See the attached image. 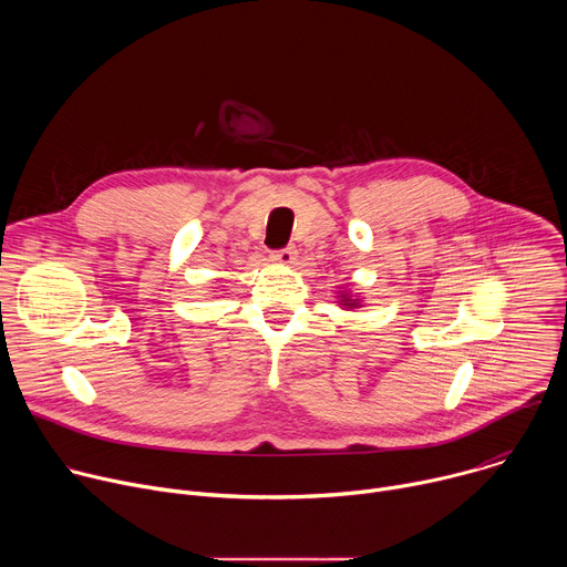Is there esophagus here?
I'll use <instances>...</instances> for the list:
<instances>
[{"label":"esophagus","instance_id":"34e87169","mask_svg":"<svg viewBox=\"0 0 567 567\" xmlns=\"http://www.w3.org/2000/svg\"><path fill=\"white\" fill-rule=\"evenodd\" d=\"M296 249L293 247H289V249H280V251H274L271 254V262H276V265H282V267H289V265H293L296 262Z\"/></svg>","mask_w":567,"mask_h":567}]
</instances>
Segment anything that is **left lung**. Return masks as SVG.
<instances>
[{"mask_svg": "<svg viewBox=\"0 0 567 567\" xmlns=\"http://www.w3.org/2000/svg\"><path fill=\"white\" fill-rule=\"evenodd\" d=\"M337 293H339V296H337V298H339L337 302H339L343 309H357V307H363V305H361L363 300H361L359 296H354L352 291H348V289H346V291H337Z\"/></svg>", "mask_w": 567, "mask_h": 567, "instance_id": "left-lung-1", "label": "left lung"}]
</instances>
